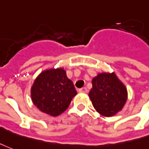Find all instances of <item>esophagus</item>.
<instances>
[{
  "mask_svg": "<svg viewBox=\"0 0 149 149\" xmlns=\"http://www.w3.org/2000/svg\"><path fill=\"white\" fill-rule=\"evenodd\" d=\"M79 91L81 92V93H87V92H88V88H87L86 87H84L82 88L79 89Z\"/></svg>",
  "mask_w": 149,
  "mask_h": 149,
  "instance_id": "1",
  "label": "esophagus"
}]
</instances>
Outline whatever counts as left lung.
Listing matches in <instances>:
<instances>
[{
    "label": "left lung",
    "instance_id": "8db88e82",
    "mask_svg": "<svg viewBox=\"0 0 149 149\" xmlns=\"http://www.w3.org/2000/svg\"><path fill=\"white\" fill-rule=\"evenodd\" d=\"M91 83L88 95L97 112L102 116L111 117L122 111L127 100V90L114 72L100 73Z\"/></svg>",
    "mask_w": 149,
    "mask_h": 149
}]
</instances>
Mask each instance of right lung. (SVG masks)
<instances>
[{
  "instance_id": "obj_1",
  "label": "right lung",
  "mask_w": 149,
  "mask_h": 149,
  "mask_svg": "<svg viewBox=\"0 0 149 149\" xmlns=\"http://www.w3.org/2000/svg\"><path fill=\"white\" fill-rule=\"evenodd\" d=\"M77 94L73 83L62 68L42 72L31 89L34 105L42 112L54 117L63 113Z\"/></svg>"
}]
</instances>
